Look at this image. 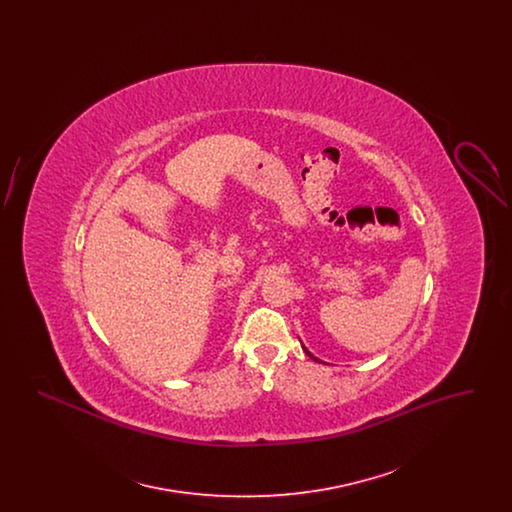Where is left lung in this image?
Wrapping results in <instances>:
<instances>
[{"instance_id":"obj_1","label":"left lung","mask_w":512,"mask_h":512,"mask_svg":"<svg viewBox=\"0 0 512 512\" xmlns=\"http://www.w3.org/2000/svg\"><path fill=\"white\" fill-rule=\"evenodd\" d=\"M303 349H305V347H303ZM305 353H307V355H309V357H311V359H315V361H318L317 357H313V355H311V353H309V351H307V349H305Z\"/></svg>"}]
</instances>
